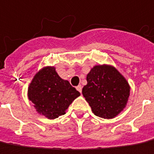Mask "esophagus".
Listing matches in <instances>:
<instances>
[{"instance_id":"34e87169","label":"esophagus","mask_w":154,"mask_h":154,"mask_svg":"<svg viewBox=\"0 0 154 154\" xmlns=\"http://www.w3.org/2000/svg\"><path fill=\"white\" fill-rule=\"evenodd\" d=\"M76 89H77V91H79V92L81 93V91H82V86H81L80 85H78V86L76 87Z\"/></svg>"}]
</instances>
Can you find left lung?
I'll return each mask as SVG.
<instances>
[{"label": "left lung", "instance_id": "obj_1", "mask_svg": "<svg viewBox=\"0 0 154 154\" xmlns=\"http://www.w3.org/2000/svg\"><path fill=\"white\" fill-rule=\"evenodd\" d=\"M82 94L95 115L113 119L125 108L131 86L115 67L95 65L86 75Z\"/></svg>", "mask_w": 154, "mask_h": 154}]
</instances>
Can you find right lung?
<instances>
[{"label":"right lung","instance_id":"1","mask_svg":"<svg viewBox=\"0 0 154 154\" xmlns=\"http://www.w3.org/2000/svg\"><path fill=\"white\" fill-rule=\"evenodd\" d=\"M79 96L68 80L58 75L54 66L41 69L28 87V98L36 112L49 119L65 114L72 102Z\"/></svg>","mask_w":154,"mask_h":154}]
</instances>
